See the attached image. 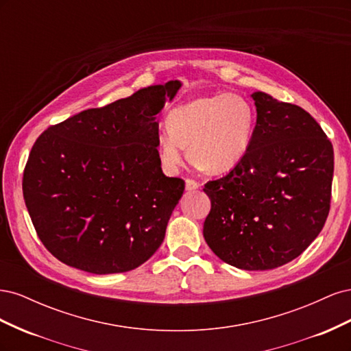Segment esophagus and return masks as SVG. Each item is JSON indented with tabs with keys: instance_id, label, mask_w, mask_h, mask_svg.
Returning a JSON list of instances; mask_svg holds the SVG:
<instances>
[{
	"instance_id": "1",
	"label": "esophagus",
	"mask_w": 351,
	"mask_h": 351,
	"mask_svg": "<svg viewBox=\"0 0 351 351\" xmlns=\"http://www.w3.org/2000/svg\"><path fill=\"white\" fill-rule=\"evenodd\" d=\"M199 183L196 182V180H193V178H187L186 180V190H189V192H192V190H196V189H199Z\"/></svg>"
}]
</instances>
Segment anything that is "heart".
<instances>
[{
    "label": "heart",
    "instance_id": "1",
    "mask_svg": "<svg viewBox=\"0 0 351 351\" xmlns=\"http://www.w3.org/2000/svg\"><path fill=\"white\" fill-rule=\"evenodd\" d=\"M168 129L156 136V151L167 171L174 173L186 159L205 173L230 171L246 156L256 115L237 93H217L180 105L169 112Z\"/></svg>",
    "mask_w": 351,
    "mask_h": 351
}]
</instances>
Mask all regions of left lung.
<instances>
[{
  "label": "left lung",
  "mask_w": 351,
  "mask_h": 351,
  "mask_svg": "<svg viewBox=\"0 0 351 351\" xmlns=\"http://www.w3.org/2000/svg\"><path fill=\"white\" fill-rule=\"evenodd\" d=\"M252 145L228 174L205 184L204 237L228 265L265 271L289 263L324 228L331 204L334 149L313 117L254 92Z\"/></svg>",
  "instance_id": "left-lung-1"
}]
</instances>
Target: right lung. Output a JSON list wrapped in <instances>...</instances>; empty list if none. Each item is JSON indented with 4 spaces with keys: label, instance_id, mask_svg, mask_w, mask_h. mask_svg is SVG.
Wrapping results in <instances>:
<instances>
[{
    "label": "right lung",
    "instance_id": "1",
    "mask_svg": "<svg viewBox=\"0 0 351 351\" xmlns=\"http://www.w3.org/2000/svg\"><path fill=\"white\" fill-rule=\"evenodd\" d=\"M178 80L51 125L32 146L23 197L36 234L69 267L127 272L161 246L184 180L167 177L158 121Z\"/></svg>",
    "mask_w": 351,
    "mask_h": 351
}]
</instances>
